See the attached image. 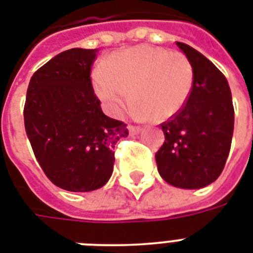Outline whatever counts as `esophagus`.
<instances>
[{"mask_svg":"<svg viewBox=\"0 0 253 253\" xmlns=\"http://www.w3.org/2000/svg\"><path fill=\"white\" fill-rule=\"evenodd\" d=\"M128 131H130V134L131 135H135V134H138L140 131V127L139 126H134V125H128Z\"/></svg>","mask_w":253,"mask_h":253,"instance_id":"obj_1","label":"esophagus"}]
</instances>
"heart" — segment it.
<instances>
[{
	"instance_id": "b5f03b06",
	"label": "heart",
	"mask_w": 253,
	"mask_h": 253,
	"mask_svg": "<svg viewBox=\"0 0 253 253\" xmlns=\"http://www.w3.org/2000/svg\"><path fill=\"white\" fill-rule=\"evenodd\" d=\"M194 66L186 54L140 45L114 54L92 73L96 95L110 114L121 115L128 107L139 119L166 121L188 102L194 88Z\"/></svg>"
}]
</instances>
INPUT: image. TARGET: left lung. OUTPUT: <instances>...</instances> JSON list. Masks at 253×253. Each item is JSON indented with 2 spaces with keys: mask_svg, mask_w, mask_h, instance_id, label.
Listing matches in <instances>:
<instances>
[{
  "mask_svg": "<svg viewBox=\"0 0 253 253\" xmlns=\"http://www.w3.org/2000/svg\"><path fill=\"white\" fill-rule=\"evenodd\" d=\"M176 45L194 66V88L182 111L161 125L165 143L155 161L169 184L195 190L215 182L224 169L235 111L224 74L194 47Z\"/></svg>",
  "mask_w": 253,
  "mask_h": 253,
  "instance_id": "8db88e82",
  "label": "left lung"
}]
</instances>
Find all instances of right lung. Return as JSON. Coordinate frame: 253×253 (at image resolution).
Masks as SVG:
<instances>
[{
	"instance_id": "add662e5",
	"label": "right lung",
	"mask_w": 253,
	"mask_h": 253,
	"mask_svg": "<svg viewBox=\"0 0 253 253\" xmlns=\"http://www.w3.org/2000/svg\"><path fill=\"white\" fill-rule=\"evenodd\" d=\"M96 49L62 51L33 74L24 107L25 130L43 172L59 188L88 192L105 186L114 147L127 125L109 118L92 88Z\"/></svg>"
}]
</instances>
